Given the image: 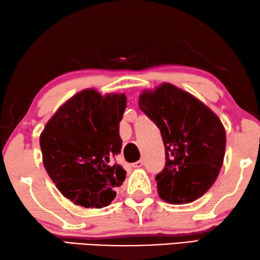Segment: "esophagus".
Segmentation results:
<instances>
[{
	"label": "esophagus",
	"mask_w": 260,
	"mask_h": 260,
	"mask_svg": "<svg viewBox=\"0 0 260 260\" xmlns=\"http://www.w3.org/2000/svg\"><path fill=\"white\" fill-rule=\"evenodd\" d=\"M131 166H133L134 168H140V167H143V166H144V161L143 160L136 161V162H134Z\"/></svg>",
	"instance_id": "34e87169"
}]
</instances>
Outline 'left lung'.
<instances>
[{
    "mask_svg": "<svg viewBox=\"0 0 260 260\" xmlns=\"http://www.w3.org/2000/svg\"><path fill=\"white\" fill-rule=\"evenodd\" d=\"M139 108L160 129L166 165L155 176L169 204H188L211 188L222 167L226 131L201 100L169 83L143 91Z\"/></svg>",
    "mask_w": 260,
    "mask_h": 260,
    "instance_id": "left-lung-1",
    "label": "left lung"
}]
</instances>
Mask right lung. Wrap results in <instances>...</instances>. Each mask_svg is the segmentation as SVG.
I'll return each instance as SVG.
<instances>
[{"mask_svg": "<svg viewBox=\"0 0 260 260\" xmlns=\"http://www.w3.org/2000/svg\"><path fill=\"white\" fill-rule=\"evenodd\" d=\"M125 107L124 93L101 95L86 88L66 101L41 133L46 172L76 205H109L125 180L126 172L113 160L121 152L118 125Z\"/></svg>", "mask_w": 260, "mask_h": 260, "instance_id": "obj_1", "label": "right lung"}]
</instances>
